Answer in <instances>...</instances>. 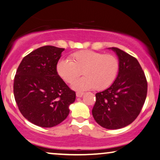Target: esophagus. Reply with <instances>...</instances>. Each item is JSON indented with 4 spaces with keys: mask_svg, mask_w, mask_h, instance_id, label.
<instances>
[{
    "mask_svg": "<svg viewBox=\"0 0 160 160\" xmlns=\"http://www.w3.org/2000/svg\"><path fill=\"white\" fill-rule=\"evenodd\" d=\"M84 93L83 92H77L76 93V96L78 97V98H82V96H83Z\"/></svg>",
    "mask_w": 160,
    "mask_h": 160,
    "instance_id": "1",
    "label": "esophagus"
}]
</instances>
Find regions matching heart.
<instances>
[{
	"label": "heart",
	"mask_w": 160,
	"mask_h": 160,
	"mask_svg": "<svg viewBox=\"0 0 160 160\" xmlns=\"http://www.w3.org/2000/svg\"><path fill=\"white\" fill-rule=\"evenodd\" d=\"M58 75L71 83L80 74L85 77L72 83V88L82 92L94 88L101 91L108 88L114 82L120 70V61L113 54L84 50L74 52L70 60L60 59L56 66Z\"/></svg>",
	"instance_id": "heart-1"
}]
</instances>
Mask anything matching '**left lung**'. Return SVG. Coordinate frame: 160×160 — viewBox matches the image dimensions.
I'll use <instances>...</instances> for the list:
<instances>
[{"label":"left lung","instance_id":"1","mask_svg":"<svg viewBox=\"0 0 160 160\" xmlns=\"http://www.w3.org/2000/svg\"><path fill=\"white\" fill-rule=\"evenodd\" d=\"M108 48L118 57L120 70L112 86L96 94L92 115L100 126L119 129L138 117L146 99L148 84L136 58L118 48Z\"/></svg>","mask_w":160,"mask_h":160}]
</instances>
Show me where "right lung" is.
I'll use <instances>...</instances> for the list:
<instances>
[{
    "mask_svg": "<svg viewBox=\"0 0 160 160\" xmlns=\"http://www.w3.org/2000/svg\"><path fill=\"white\" fill-rule=\"evenodd\" d=\"M64 48L42 46L24 57L14 80V96L30 122L51 128L69 114L76 94L58 75L56 66Z\"/></svg>",
    "mask_w": 160,
    "mask_h": 160,
    "instance_id": "right-lung-1",
    "label": "right lung"
}]
</instances>
